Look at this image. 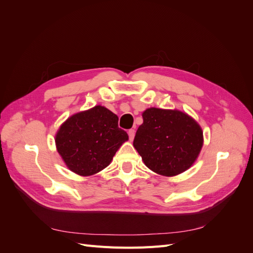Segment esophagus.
Instances as JSON below:
<instances>
[{
    "label": "esophagus",
    "mask_w": 253,
    "mask_h": 253,
    "mask_svg": "<svg viewBox=\"0 0 253 253\" xmlns=\"http://www.w3.org/2000/svg\"><path fill=\"white\" fill-rule=\"evenodd\" d=\"M127 134H128V137H129V140H133L134 139V136H135V129H133V128H131V129H128V132H127Z\"/></svg>",
    "instance_id": "esophagus-1"
}]
</instances>
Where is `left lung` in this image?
Listing matches in <instances>:
<instances>
[{"mask_svg": "<svg viewBox=\"0 0 253 253\" xmlns=\"http://www.w3.org/2000/svg\"><path fill=\"white\" fill-rule=\"evenodd\" d=\"M142 118L133 144L144 165L165 176L189 169L203 147V131L197 122L182 112L156 108L145 110Z\"/></svg>", "mask_w": 253, "mask_h": 253, "instance_id": "8db88e82", "label": "left lung"}]
</instances>
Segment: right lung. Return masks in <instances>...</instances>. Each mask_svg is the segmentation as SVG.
<instances>
[{"label": "right lung", "instance_id": "1", "mask_svg": "<svg viewBox=\"0 0 253 253\" xmlns=\"http://www.w3.org/2000/svg\"><path fill=\"white\" fill-rule=\"evenodd\" d=\"M127 139L126 132L118 126L116 115L97 105L68 118L59 128L56 144L68 169L88 176L108 167Z\"/></svg>", "mask_w": 253, "mask_h": 253}]
</instances>
